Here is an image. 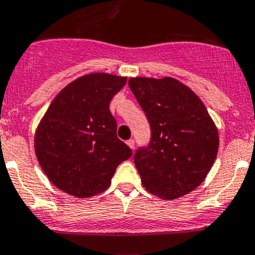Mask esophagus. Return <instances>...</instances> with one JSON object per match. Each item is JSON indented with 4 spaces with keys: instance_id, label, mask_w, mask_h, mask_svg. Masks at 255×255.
Instances as JSON below:
<instances>
[{
    "instance_id": "esophagus-1",
    "label": "esophagus",
    "mask_w": 255,
    "mask_h": 255,
    "mask_svg": "<svg viewBox=\"0 0 255 255\" xmlns=\"http://www.w3.org/2000/svg\"><path fill=\"white\" fill-rule=\"evenodd\" d=\"M127 144H128V147L130 148V149H133V148H134V140H133V139H128L127 140Z\"/></svg>"
}]
</instances>
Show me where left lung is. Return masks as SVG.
Listing matches in <instances>:
<instances>
[{"label": "left lung", "instance_id": "obj_1", "mask_svg": "<svg viewBox=\"0 0 255 255\" xmlns=\"http://www.w3.org/2000/svg\"><path fill=\"white\" fill-rule=\"evenodd\" d=\"M150 127L149 143L133 159L149 193L175 199L196 189L211 170L218 130L193 91L170 77L128 81Z\"/></svg>", "mask_w": 255, "mask_h": 255}]
</instances>
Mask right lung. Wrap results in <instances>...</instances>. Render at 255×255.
<instances>
[{
	"mask_svg": "<svg viewBox=\"0 0 255 255\" xmlns=\"http://www.w3.org/2000/svg\"><path fill=\"white\" fill-rule=\"evenodd\" d=\"M127 78L107 73L83 76L49 105L34 135L37 159L58 189L78 198L102 193L116 168L132 155L117 137L112 98Z\"/></svg>",
	"mask_w": 255,
	"mask_h": 255,
	"instance_id": "right-lung-1",
	"label": "right lung"
}]
</instances>
